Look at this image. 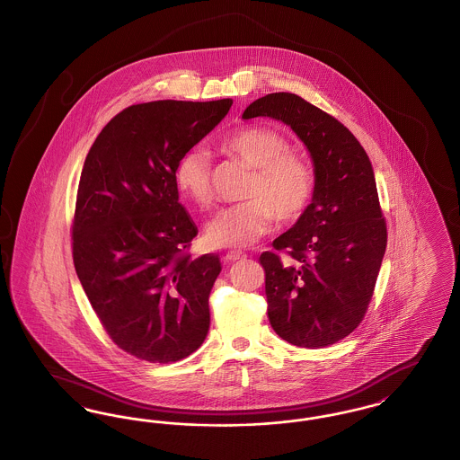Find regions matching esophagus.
Returning <instances> with one entry per match:
<instances>
[{"label":"esophagus","instance_id":"obj_1","mask_svg":"<svg viewBox=\"0 0 460 460\" xmlns=\"http://www.w3.org/2000/svg\"><path fill=\"white\" fill-rule=\"evenodd\" d=\"M222 259H224V262L226 263H234L240 262V261H244V259H246V255H244L243 252H227Z\"/></svg>","mask_w":460,"mask_h":460}]
</instances>
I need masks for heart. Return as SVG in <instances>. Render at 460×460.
I'll return each mask as SVG.
<instances>
[{"label": "heart", "mask_w": 460, "mask_h": 460, "mask_svg": "<svg viewBox=\"0 0 460 460\" xmlns=\"http://www.w3.org/2000/svg\"><path fill=\"white\" fill-rule=\"evenodd\" d=\"M226 154L253 169L244 190L246 201L222 208L208 222L205 240L214 248H243L265 236L276 219L293 222L310 207L315 193V171L304 155L291 152L289 139L269 128H244L220 143ZM182 197L198 208L214 199L210 158L205 150L191 148L181 155L174 169Z\"/></svg>", "instance_id": "b5f03b06"}]
</instances>
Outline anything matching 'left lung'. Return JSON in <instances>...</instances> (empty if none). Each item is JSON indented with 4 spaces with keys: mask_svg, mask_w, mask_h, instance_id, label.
<instances>
[{
    "mask_svg": "<svg viewBox=\"0 0 460 460\" xmlns=\"http://www.w3.org/2000/svg\"><path fill=\"white\" fill-rule=\"evenodd\" d=\"M253 117L288 124L314 160L310 207L261 263L272 329L291 345L323 349L362 323L386 250L371 160L340 120L293 93L255 100L243 111Z\"/></svg>",
    "mask_w": 460,
    "mask_h": 460,
    "instance_id": "obj_1",
    "label": "left lung"
}]
</instances>
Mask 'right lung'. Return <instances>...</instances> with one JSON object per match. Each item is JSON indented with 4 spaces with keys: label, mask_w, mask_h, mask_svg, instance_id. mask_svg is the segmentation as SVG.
I'll return each mask as SVG.
<instances>
[{
    "label": "right lung",
    "mask_w": 460,
    "mask_h": 460,
    "mask_svg": "<svg viewBox=\"0 0 460 460\" xmlns=\"http://www.w3.org/2000/svg\"><path fill=\"white\" fill-rule=\"evenodd\" d=\"M231 105V98L131 105L84 160L72 220L75 272L111 341L139 360L177 362L207 338L208 295L222 265L216 253H190L198 229L179 203L174 169Z\"/></svg>",
    "instance_id": "obj_1"
}]
</instances>
